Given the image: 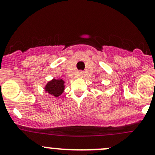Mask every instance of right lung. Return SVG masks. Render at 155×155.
Instances as JSON below:
<instances>
[{"label": "right lung", "instance_id": "1", "mask_svg": "<svg viewBox=\"0 0 155 155\" xmlns=\"http://www.w3.org/2000/svg\"><path fill=\"white\" fill-rule=\"evenodd\" d=\"M64 82L62 79H54L48 82L45 89L48 94L56 97H58V96H60L64 90Z\"/></svg>", "mask_w": 155, "mask_h": 155}]
</instances>
